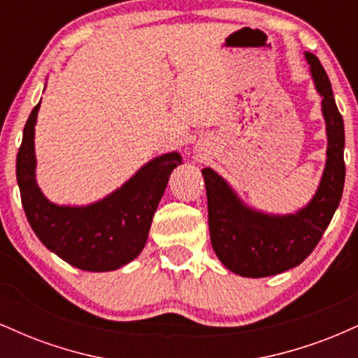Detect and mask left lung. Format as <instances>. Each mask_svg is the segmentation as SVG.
I'll return each mask as SVG.
<instances>
[{
	"instance_id": "8db88e82",
	"label": "left lung",
	"mask_w": 358,
	"mask_h": 358,
	"mask_svg": "<svg viewBox=\"0 0 358 358\" xmlns=\"http://www.w3.org/2000/svg\"><path fill=\"white\" fill-rule=\"evenodd\" d=\"M327 126V159L315 195L293 213H268L250 207L227 180L203 168L210 242L222 264L244 278H266L296 268L313 252L342 200L345 129L327 72L305 52Z\"/></svg>"
}]
</instances>
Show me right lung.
<instances>
[{
    "label": "right lung",
    "mask_w": 358,
    "mask_h": 358,
    "mask_svg": "<svg viewBox=\"0 0 358 358\" xmlns=\"http://www.w3.org/2000/svg\"><path fill=\"white\" fill-rule=\"evenodd\" d=\"M40 102L24 124L16 156V182L31 229L45 248L73 268L106 273L129 264L145 249L153 215L171 171L182 165V155L171 151L150 159L97 202L53 203L36 183L35 126Z\"/></svg>",
    "instance_id": "1"
}]
</instances>
